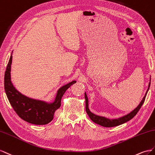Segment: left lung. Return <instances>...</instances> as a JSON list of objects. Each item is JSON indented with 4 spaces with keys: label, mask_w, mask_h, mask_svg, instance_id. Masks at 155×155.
Returning <instances> with one entry per match:
<instances>
[{
    "label": "left lung",
    "mask_w": 155,
    "mask_h": 155,
    "mask_svg": "<svg viewBox=\"0 0 155 155\" xmlns=\"http://www.w3.org/2000/svg\"><path fill=\"white\" fill-rule=\"evenodd\" d=\"M150 84H151V77H150V82L149 83V86H148V88L147 90L145 93V94L144 95V97H143L142 100L141 101V102L140 103V104L138 105L136 108H134L132 111H131L130 113L127 114L125 116H123L122 117H120L117 119H108L103 116H97V115L92 113L89 107H88V99H87V96L86 95V93L85 92V100H86V112L88 115V116L90 117V118L91 119L92 121H94V123H97L101 126H103L104 127H116V126H118L120 125L121 124H123L127 121H130L131 119L133 118L136 114L138 113V112L139 111V110L140 109V108L141 107V106L143 105L145 99V97L147 95V92L149 91V87H150Z\"/></svg>",
    "instance_id": "obj_1"
}]
</instances>
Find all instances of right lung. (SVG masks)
I'll return each instance as SVG.
<instances>
[{
  "instance_id": "add662e5",
  "label": "right lung",
  "mask_w": 155,
  "mask_h": 155,
  "mask_svg": "<svg viewBox=\"0 0 155 155\" xmlns=\"http://www.w3.org/2000/svg\"><path fill=\"white\" fill-rule=\"evenodd\" d=\"M12 54L13 51L4 75V89L9 102L17 114L24 121L34 125L48 124L54 118L56 110L60 107L61 97L65 91L76 83V81H73L60 87L56 91L55 98L52 102L30 98L17 90L11 81Z\"/></svg>"
}]
</instances>
